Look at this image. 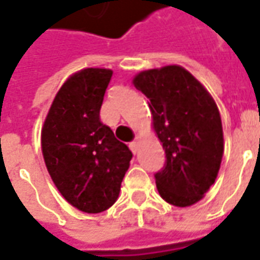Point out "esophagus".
<instances>
[{"label": "esophagus", "instance_id": "obj_1", "mask_svg": "<svg viewBox=\"0 0 260 260\" xmlns=\"http://www.w3.org/2000/svg\"><path fill=\"white\" fill-rule=\"evenodd\" d=\"M139 144H140V139H139V137L134 140V141H132V143H130V150L133 151L134 154H136V152H137V150H139Z\"/></svg>", "mask_w": 260, "mask_h": 260}]
</instances>
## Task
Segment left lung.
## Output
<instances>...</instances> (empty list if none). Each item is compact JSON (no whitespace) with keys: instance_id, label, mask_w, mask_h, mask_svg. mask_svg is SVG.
Returning a JSON list of instances; mask_svg holds the SVG:
<instances>
[{"instance_id":"left-lung-1","label":"left lung","mask_w":260,"mask_h":260,"mask_svg":"<svg viewBox=\"0 0 260 260\" xmlns=\"http://www.w3.org/2000/svg\"><path fill=\"white\" fill-rule=\"evenodd\" d=\"M133 84L150 99L152 126L167 156L155 174L158 192L176 207L198 203L214 183L224 152L214 99L180 66L141 71Z\"/></svg>"}]
</instances>
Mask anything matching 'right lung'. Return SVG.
<instances>
[{
  "mask_svg": "<svg viewBox=\"0 0 260 260\" xmlns=\"http://www.w3.org/2000/svg\"><path fill=\"white\" fill-rule=\"evenodd\" d=\"M113 71L85 68L68 78L42 128V152L54 185L84 213L108 210L119 198L132 151L99 117Z\"/></svg>",
  "mask_w": 260,
  "mask_h": 260,
  "instance_id": "1",
  "label": "right lung"
}]
</instances>
